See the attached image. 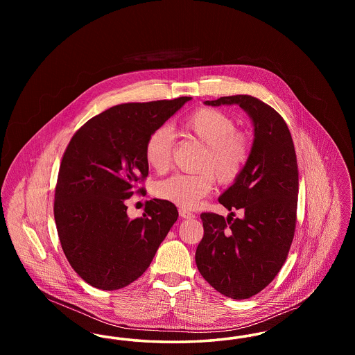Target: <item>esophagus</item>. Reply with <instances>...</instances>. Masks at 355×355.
I'll return each instance as SVG.
<instances>
[{"label": "esophagus", "mask_w": 355, "mask_h": 355, "mask_svg": "<svg viewBox=\"0 0 355 355\" xmlns=\"http://www.w3.org/2000/svg\"><path fill=\"white\" fill-rule=\"evenodd\" d=\"M178 213H180V217L184 218V220H190V218H194V217H196L193 213H190V211L186 210V209H180Z\"/></svg>", "instance_id": "esophagus-1"}]
</instances>
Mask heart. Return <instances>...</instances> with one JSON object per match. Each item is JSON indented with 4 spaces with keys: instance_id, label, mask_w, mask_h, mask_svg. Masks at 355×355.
Returning <instances> with one entry per match:
<instances>
[{
    "instance_id": "obj_1",
    "label": "heart",
    "mask_w": 355,
    "mask_h": 355,
    "mask_svg": "<svg viewBox=\"0 0 355 355\" xmlns=\"http://www.w3.org/2000/svg\"><path fill=\"white\" fill-rule=\"evenodd\" d=\"M187 137L203 146L196 174H175L154 186V196L182 207H196L209 196L216 180L232 185L241 177L252 155V139L236 129V119L227 113L201 107L182 122ZM174 152V137L168 126L154 129L145 144V159L150 169L165 173L170 169Z\"/></svg>"
}]
</instances>
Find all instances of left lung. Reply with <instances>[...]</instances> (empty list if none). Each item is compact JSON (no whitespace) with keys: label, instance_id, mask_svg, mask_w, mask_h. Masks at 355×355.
Returning <instances> with one entry per match:
<instances>
[{"label":"left lung","instance_id":"left-lung-1","mask_svg":"<svg viewBox=\"0 0 355 355\" xmlns=\"http://www.w3.org/2000/svg\"><path fill=\"white\" fill-rule=\"evenodd\" d=\"M205 103H236L253 119L250 159L220 197L232 213L201 214L203 238L196 252L197 268L211 286L246 300L268 286L286 261L297 223V155L285 119L270 105L248 94ZM234 209L243 213L239 219Z\"/></svg>","mask_w":355,"mask_h":355}]
</instances>
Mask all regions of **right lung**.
<instances>
[{"mask_svg": "<svg viewBox=\"0 0 355 355\" xmlns=\"http://www.w3.org/2000/svg\"><path fill=\"white\" fill-rule=\"evenodd\" d=\"M191 97L116 105L84 123L64 153L54 194V220L65 257L92 286L130 285L152 263L178 218L164 200L146 201L129 218L126 200L142 194L145 144Z\"/></svg>", "mask_w": 355, "mask_h": 355, "instance_id": "1", "label": "right lung"}]
</instances>
